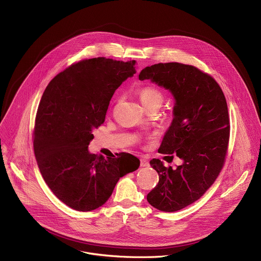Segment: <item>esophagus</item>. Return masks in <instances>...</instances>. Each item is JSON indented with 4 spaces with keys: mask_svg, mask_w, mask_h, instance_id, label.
<instances>
[{
    "mask_svg": "<svg viewBox=\"0 0 261 261\" xmlns=\"http://www.w3.org/2000/svg\"><path fill=\"white\" fill-rule=\"evenodd\" d=\"M149 163L146 159H141V167H149Z\"/></svg>",
    "mask_w": 261,
    "mask_h": 261,
    "instance_id": "34e87169",
    "label": "esophagus"
}]
</instances>
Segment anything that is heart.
I'll use <instances>...</instances> for the list:
<instances>
[{
    "label": "heart",
    "instance_id": "1",
    "mask_svg": "<svg viewBox=\"0 0 261 261\" xmlns=\"http://www.w3.org/2000/svg\"><path fill=\"white\" fill-rule=\"evenodd\" d=\"M139 98L145 109L153 106H161L164 100L163 93L153 86H144L138 90Z\"/></svg>",
    "mask_w": 261,
    "mask_h": 261
}]
</instances>
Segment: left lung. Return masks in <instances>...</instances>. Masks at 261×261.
<instances>
[{"label": "left lung", "instance_id": "obj_1", "mask_svg": "<svg viewBox=\"0 0 261 261\" xmlns=\"http://www.w3.org/2000/svg\"><path fill=\"white\" fill-rule=\"evenodd\" d=\"M139 78L168 89L175 98L174 117L159 152L176 153L183 164L173 169L152 159L159 183L147 200L160 211H179L200 199L223 168L230 134L227 102L215 79L192 65L159 63L143 69Z\"/></svg>", "mask_w": 261, "mask_h": 261}]
</instances>
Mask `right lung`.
<instances>
[{
	"mask_svg": "<svg viewBox=\"0 0 261 261\" xmlns=\"http://www.w3.org/2000/svg\"><path fill=\"white\" fill-rule=\"evenodd\" d=\"M135 64L81 60L56 75L42 95L33 142L38 167L53 194L74 210L102 206L119 178L140 167L130 153L105 158L88 150L93 129L105 122L114 91L136 73Z\"/></svg>",
	"mask_w": 261,
	"mask_h": 261,
	"instance_id": "obj_1",
	"label": "right lung"
}]
</instances>
